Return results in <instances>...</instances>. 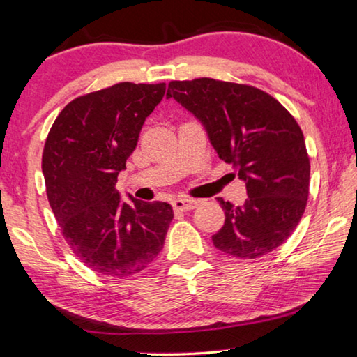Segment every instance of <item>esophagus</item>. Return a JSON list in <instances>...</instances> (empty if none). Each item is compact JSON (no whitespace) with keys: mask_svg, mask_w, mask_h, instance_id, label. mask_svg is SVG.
<instances>
[{"mask_svg":"<svg viewBox=\"0 0 357 357\" xmlns=\"http://www.w3.org/2000/svg\"><path fill=\"white\" fill-rule=\"evenodd\" d=\"M197 206L196 199H188V197H177L172 201V207L175 211H193Z\"/></svg>","mask_w":357,"mask_h":357,"instance_id":"1","label":"esophagus"}]
</instances>
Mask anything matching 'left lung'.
Wrapping results in <instances>:
<instances>
[{"label":"left lung","mask_w":357,"mask_h":357,"mask_svg":"<svg viewBox=\"0 0 357 357\" xmlns=\"http://www.w3.org/2000/svg\"><path fill=\"white\" fill-rule=\"evenodd\" d=\"M167 97L204 124L218 158L248 188L244 206L217 197L225 223L213 245L236 259L279 248L297 228L310 195V156L295 118L254 86L212 78L171 81Z\"/></svg>","instance_id":"left-lung-1"}]
</instances>
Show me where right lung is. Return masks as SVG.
<instances>
[{"mask_svg":"<svg viewBox=\"0 0 357 357\" xmlns=\"http://www.w3.org/2000/svg\"><path fill=\"white\" fill-rule=\"evenodd\" d=\"M166 84L118 83L71 100L43 150L51 209L70 249L91 270L135 276L160 254L174 218L167 202H123L118 174Z\"/></svg>","mask_w":357,"mask_h":357,"instance_id":"right-lung-1","label":"right lung"}]
</instances>
